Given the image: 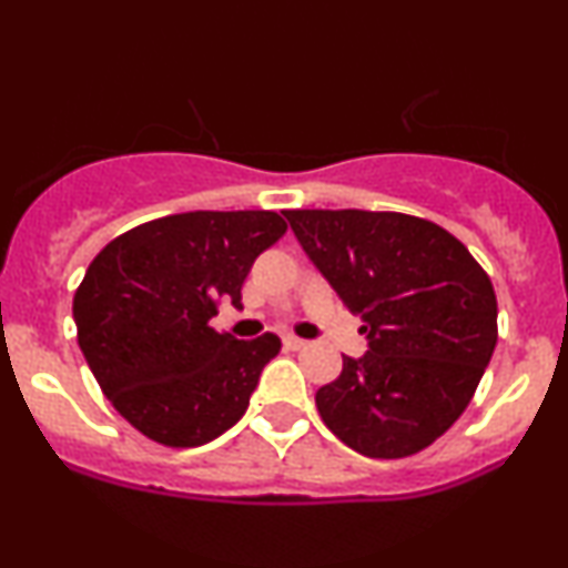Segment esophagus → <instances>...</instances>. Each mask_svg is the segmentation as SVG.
<instances>
[{
  "instance_id": "esophagus-1",
  "label": "esophagus",
  "mask_w": 568,
  "mask_h": 568,
  "mask_svg": "<svg viewBox=\"0 0 568 568\" xmlns=\"http://www.w3.org/2000/svg\"><path fill=\"white\" fill-rule=\"evenodd\" d=\"M283 344H285V347H288V349H304L306 347V342H304V338H298V336H283Z\"/></svg>"
}]
</instances>
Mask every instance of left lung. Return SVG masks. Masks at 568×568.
I'll use <instances>...</instances> for the list:
<instances>
[{
    "label": "left lung",
    "mask_w": 568,
    "mask_h": 568,
    "mask_svg": "<svg viewBox=\"0 0 568 568\" xmlns=\"http://www.w3.org/2000/svg\"><path fill=\"white\" fill-rule=\"evenodd\" d=\"M285 219L368 334L366 355H344L338 379L317 389L325 427L374 459L427 448L470 406L497 347V296L484 266L452 232L406 213Z\"/></svg>",
    "instance_id": "8db88e82"
}]
</instances>
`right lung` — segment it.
Instances as JSON below:
<instances>
[{
    "instance_id": "add662e5",
    "label": "right lung",
    "mask_w": 568,
    "mask_h": 568,
    "mask_svg": "<svg viewBox=\"0 0 568 568\" xmlns=\"http://www.w3.org/2000/svg\"><path fill=\"white\" fill-rule=\"evenodd\" d=\"M288 224L275 211H192L135 226L90 262L74 293L77 342L112 406L173 448L237 425L280 352L264 334L240 342L211 328L240 302L258 253Z\"/></svg>"
}]
</instances>
